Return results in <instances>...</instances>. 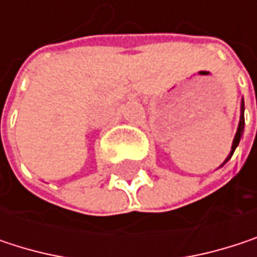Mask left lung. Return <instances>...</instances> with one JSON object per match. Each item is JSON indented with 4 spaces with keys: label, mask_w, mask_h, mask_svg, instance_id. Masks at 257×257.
Segmentation results:
<instances>
[{
    "label": "left lung",
    "mask_w": 257,
    "mask_h": 257,
    "mask_svg": "<svg viewBox=\"0 0 257 257\" xmlns=\"http://www.w3.org/2000/svg\"><path fill=\"white\" fill-rule=\"evenodd\" d=\"M242 132H244V101H242V104H241V116H239V125H238V129H236V134H235V138H233V143H232V149H231V153H229V156L226 158V161L222 164V167L229 161L232 158V155H233V152H235V149H236V146L239 144V140H241V135H242Z\"/></svg>",
    "instance_id": "8db88e82"
}]
</instances>
